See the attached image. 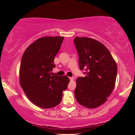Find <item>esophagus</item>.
Instances as JSON below:
<instances>
[{
  "label": "esophagus",
  "instance_id": "esophagus-1",
  "mask_svg": "<svg viewBox=\"0 0 135 135\" xmlns=\"http://www.w3.org/2000/svg\"><path fill=\"white\" fill-rule=\"evenodd\" d=\"M69 79H70V80H71V81H73V80H74V78L73 77H69Z\"/></svg>",
  "mask_w": 135,
  "mask_h": 135
}]
</instances>
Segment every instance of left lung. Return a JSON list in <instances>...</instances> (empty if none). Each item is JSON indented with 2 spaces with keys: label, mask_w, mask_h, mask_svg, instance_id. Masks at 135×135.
Instances as JSON below:
<instances>
[{
  "label": "left lung",
  "mask_w": 135,
  "mask_h": 135,
  "mask_svg": "<svg viewBox=\"0 0 135 135\" xmlns=\"http://www.w3.org/2000/svg\"><path fill=\"white\" fill-rule=\"evenodd\" d=\"M80 70L74 95L79 104L88 108L103 104L115 86L117 66L108 49L97 40L76 37L74 40Z\"/></svg>",
  "instance_id": "8db88e82"
}]
</instances>
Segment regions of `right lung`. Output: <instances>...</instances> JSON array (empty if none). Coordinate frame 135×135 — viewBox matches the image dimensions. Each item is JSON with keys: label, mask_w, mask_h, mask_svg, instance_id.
I'll return each mask as SVG.
<instances>
[{"label": "right lung", "mask_w": 135, "mask_h": 135, "mask_svg": "<svg viewBox=\"0 0 135 135\" xmlns=\"http://www.w3.org/2000/svg\"><path fill=\"white\" fill-rule=\"evenodd\" d=\"M63 37H45L31 44L22 56L20 69L21 88L31 102L40 108L56 106L62 99L69 79L51 74L54 58L60 50Z\"/></svg>", "instance_id": "add662e5"}]
</instances>
